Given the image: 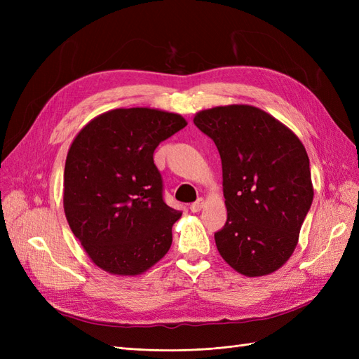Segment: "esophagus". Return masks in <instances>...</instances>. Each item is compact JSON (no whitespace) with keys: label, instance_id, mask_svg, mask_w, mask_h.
Returning <instances> with one entry per match:
<instances>
[{"label":"esophagus","instance_id":"esophagus-1","mask_svg":"<svg viewBox=\"0 0 359 359\" xmlns=\"http://www.w3.org/2000/svg\"><path fill=\"white\" fill-rule=\"evenodd\" d=\"M203 205H205V201L201 198L190 205V210H191V212H199L203 208Z\"/></svg>","mask_w":359,"mask_h":359}]
</instances>
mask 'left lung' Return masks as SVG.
Returning <instances> with one entry per match:
<instances>
[{"mask_svg": "<svg viewBox=\"0 0 359 359\" xmlns=\"http://www.w3.org/2000/svg\"><path fill=\"white\" fill-rule=\"evenodd\" d=\"M193 123L214 140L227 220L214 233L222 257L247 277L283 266L313 202L307 151L278 119L248 104L201 111Z\"/></svg>", "mask_w": 359, "mask_h": 359, "instance_id": "1", "label": "left lung"}]
</instances>
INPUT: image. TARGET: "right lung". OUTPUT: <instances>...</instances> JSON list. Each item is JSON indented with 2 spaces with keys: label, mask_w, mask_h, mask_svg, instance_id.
<instances>
[{
  "label": "right lung",
  "mask_w": 359,
  "mask_h": 359,
  "mask_svg": "<svg viewBox=\"0 0 359 359\" xmlns=\"http://www.w3.org/2000/svg\"><path fill=\"white\" fill-rule=\"evenodd\" d=\"M187 121L149 107L95 116L70 145L64 212L93 262L114 276L145 273L168 253L181 211L163 201L154 149Z\"/></svg>",
  "instance_id": "obj_1"
}]
</instances>
